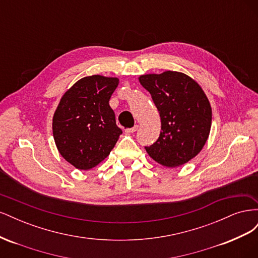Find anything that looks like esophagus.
Here are the masks:
<instances>
[{
	"label": "esophagus",
	"mask_w": 258,
	"mask_h": 258,
	"mask_svg": "<svg viewBox=\"0 0 258 258\" xmlns=\"http://www.w3.org/2000/svg\"><path fill=\"white\" fill-rule=\"evenodd\" d=\"M138 129H139V126H138V124H135V126L132 127V128L126 129V130H124V131H126L127 134H134V132H136Z\"/></svg>",
	"instance_id": "obj_1"
}]
</instances>
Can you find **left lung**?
<instances>
[{"mask_svg": "<svg viewBox=\"0 0 258 258\" xmlns=\"http://www.w3.org/2000/svg\"><path fill=\"white\" fill-rule=\"evenodd\" d=\"M139 82L151 93L159 112L161 131L145 150L160 165L174 168L194 158L206 144L212 110L200 86L183 73L147 74Z\"/></svg>", "mask_w": 258, "mask_h": 258, "instance_id": "1", "label": "left lung"}]
</instances>
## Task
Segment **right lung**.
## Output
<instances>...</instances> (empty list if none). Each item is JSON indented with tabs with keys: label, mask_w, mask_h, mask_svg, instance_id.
Returning a JSON list of instances; mask_svg holds the SVG:
<instances>
[{
	"label": "right lung",
	"mask_w": 258,
	"mask_h": 258,
	"mask_svg": "<svg viewBox=\"0 0 258 258\" xmlns=\"http://www.w3.org/2000/svg\"><path fill=\"white\" fill-rule=\"evenodd\" d=\"M117 86L114 77H84L66 92L54 112V142L62 157L77 169L96 167L122 134L108 104Z\"/></svg>",
	"instance_id": "add662e5"
}]
</instances>
